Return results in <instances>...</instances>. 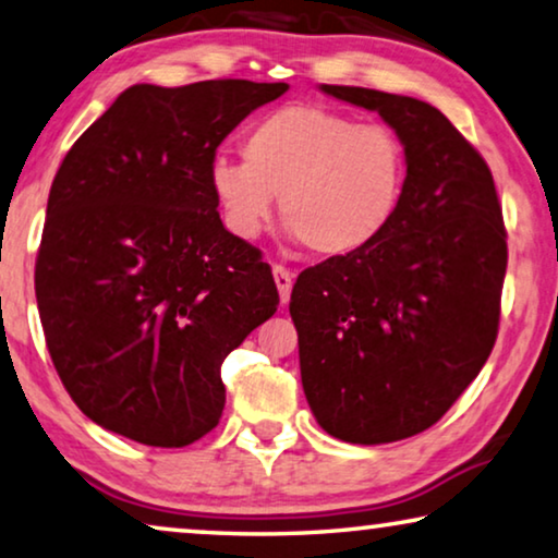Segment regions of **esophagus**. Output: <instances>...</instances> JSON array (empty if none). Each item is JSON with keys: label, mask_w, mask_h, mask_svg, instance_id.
Instances as JSON below:
<instances>
[{"label": "esophagus", "mask_w": 558, "mask_h": 558, "mask_svg": "<svg viewBox=\"0 0 558 558\" xmlns=\"http://www.w3.org/2000/svg\"><path fill=\"white\" fill-rule=\"evenodd\" d=\"M271 274H274V281H277V289H279V299H281V304H287V302H289V294H292V284H294L292 271H289L287 266L274 264V266H271Z\"/></svg>", "instance_id": "esophagus-1"}]
</instances>
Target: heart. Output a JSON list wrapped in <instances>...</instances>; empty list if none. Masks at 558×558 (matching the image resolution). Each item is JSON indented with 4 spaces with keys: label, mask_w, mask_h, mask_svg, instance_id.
Segmentation results:
<instances>
[{
    "label": "heart",
    "mask_w": 558,
    "mask_h": 558,
    "mask_svg": "<svg viewBox=\"0 0 558 558\" xmlns=\"http://www.w3.org/2000/svg\"><path fill=\"white\" fill-rule=\"evenodd\" d=\"M244 163L219 156L208 185L233 236L254 239L281 219L322 259L365 252L383 239L408 191V145L390 128L362 125L322 105H284L248 128Z\"/></svg>",
    "instance_id": "heart-1"
}]
</instances>
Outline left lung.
<instances>
[{
  "label": "left lung",
  "mask_w": 558,
  "mask_h": 558,
  "mask_svg": "<svg viewBox=\"0 0 558 558\" xmlns=\"http://www.w3.org/2000/svg\"><path fill=\"white\" fill-rule=\"evenodd\" d=\"M375 110L408 145L402 206L365 252L299 274V367L317 423L377 446L438 423L496 344L506 226L494 175L438 108L367 87L322 85Z\"/></svg>",
  "instance_id": "8db88e82"
}]
</instances>
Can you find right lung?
<instances>
[{"label":"right lung","mask_w":558,"mask_h":558,"mask_svg":"<svg viewBox=\"0 0 558 558\" xmlns=\"http://www.w3.org/2000/svg\"><path fill=\"white\" fill-rule=\"evenodd\" d=\"M287 83L133 85L60 163L35 264L64 390L105 430L183 448L219 425L221 365L277 312L262 252L223 229L208 166Z\"/></svg>","instance_id":"1"}]
</instances>
